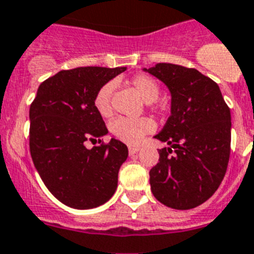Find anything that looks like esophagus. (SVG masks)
Listing matches in <instances>:
<instances>
[{"label":"esophagus","instance_id":"esophagus-1","mask_svg":"<svg viewBox=\"0 0 254 254\" xmlns=\"http://www.w3.org/2000/svg\"><path fill=\"white\" fill-rule=\"evenodd\" d=\"M138 151H139V147H138V146H129V153H130V155L137 153Z\"/></svg>","mask_w":254,"mask_h":254}]
</instances>
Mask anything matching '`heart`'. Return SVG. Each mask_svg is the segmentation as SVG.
Instances as JSON below:
<instances>
[{
  "mask_svg": "<svg viewBox=\"0 0 254 254\" xmlns=\"http://www.w3.org/2000/svg\"><path fill=\"white\" fill-rule=\"evenodd\" d=\"M131 86L146 103H153L159 97L160 87L156 81L146 74H138L131 78ZM114 91V84L108 82L97 91L94 97V107L98 114L103 117L110 116L112 112L111 97ZM155 125L150 119H127L119 117L111 124V131L116 138L127 144H139L144 135L153 131Z\"/></svg>",
  "mask_w": 254,
  "mask_h": 254,
  "instance_id": "b5f03b06",
  "label": "heart"
}]
</instances>
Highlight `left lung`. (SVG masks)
<instances>
[{"mask_svg":"<svg viewBox=\"0 0 254 254\" xmlns=\"http://www.w3.org/2000/svg\"><path fill=\"white\" fill-rule=\"evenodd\" d=\"M143 71L159 78L172 97L169 119L155 135L169 147L159 151V163L150 170L151 191L169 208L192 209L216 192L225 177L230 108L218 85L195 68L159 63Z\"/></svg>","mask_w":254,"mask_h":254,"instance_id":"obj_1","label":"left lung"}]
</instances>
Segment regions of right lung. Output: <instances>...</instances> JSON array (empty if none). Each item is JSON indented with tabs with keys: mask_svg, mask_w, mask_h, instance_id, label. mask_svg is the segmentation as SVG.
I'll return each instance as SVG.
<instances>
[{
	"mask_svg": "<svg viewBox=\"0 0 254 254\" xmlns=\"http://www.w3.org/2000/svg\"><path fill=\"white\" fill-rule=\"evenodd\" d=\"M127 67H78L44 81L29 108V150L38 174L53 195L74 209L107 203L127 159L120 140L86 148V140L108 133L94 107L97 91Z\"/></svg>",
	"mask_w": 254,
	"mask_h": 254,
	"instance_id": "1",
	"label": "right lung"
}]
</instances>
